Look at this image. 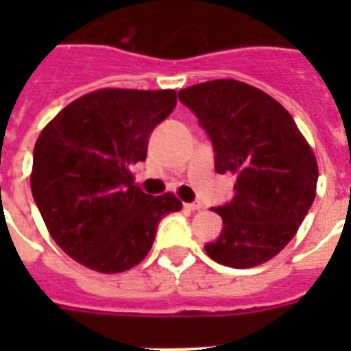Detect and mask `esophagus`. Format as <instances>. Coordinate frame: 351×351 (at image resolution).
<instances>
[{
    "label": "esophagus",
    "mask_w": 351,
    "mask_h": 351,
    "mask_svg": "<svg viewBox=\"0 0 351 351\" xmlns=\"http://www.w3.org/2000/svg\"><path fill=\"white\" fill-rule=\"evenodd\" d=\"M184 208H187L189 211H198V209H202V202H198V200H195V202H189V204H184Z\"/></svg>",
    "instance_id": "1"
}]
</instances>
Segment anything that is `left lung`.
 <instances>
[{
    "instance_id": "8db88e82",
    "label": "left lung",
    "mask_w": 351,
    "mask_h": 351,
    "mask_svg": "<svg viewBox=\"0 0 351 351\" xmlns=\"http://www.w3.org/2000/svg\"><path fill=\"white\" fill-rule=\"evenodd\" d=\"M208 132L215 169L237 176L219 239L204 245L215 262L244 269L264 264L293 239L315 200L317 160L293 118L271 96L237 80L178 90Z\"/></svg>"
}]
</instances>
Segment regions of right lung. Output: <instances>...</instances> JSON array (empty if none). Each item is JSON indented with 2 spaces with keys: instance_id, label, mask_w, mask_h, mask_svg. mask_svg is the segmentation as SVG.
<instances>
[{
  "instance_id": "1",
  "label": "right lung",
  "mask_w": 351,
  "mask_h": 351,
  "mask_svg": "<svg viewBox=\"0 0 351 351\" xmlns=\"http://www.w3.org/2000/svg\"><path fill=\"white\" fill-rule=\"evenodd\" d=\"M176 106L175 90L101 89L69 104L41 131L30 189L56 244L80 264L120 273L142 262L160 220L180 211L134 184L151 132Z\"/></svg>"
}]
</instances>
